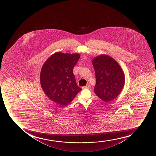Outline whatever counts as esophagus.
Here are the masks:
<instances>
[{
  "label": "esophagus",
  "instance_id": "obj_1",
  "mask_svg": "<svg viewBox=\"0 0 156 156\" xmlns=\"http://www.w3.org/2000/svg\"><path fill=\"white\" fill-rule=\"evenodd\" d=\"M90 87V83H87L85 86H84L83 87V88H88Z\"/></svg>",
  "mask_w": 156,
  "mask_h": 156
}]
</instances>
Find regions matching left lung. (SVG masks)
<instances>
[{
	"instance_id": "left-lung-1",
	"label": "left lung",
	"mask_w": 156,
	"mask_h": 156,
	"mask_svg": "<svg viewBox=\"0 0 156 156\" xmlns=\"http://www.w3.org/2000/svg\"><path fill=\"white\" fill-rule=\"evenodd\" d=\"M92 63L96 77L94 93L105 102L113 100L124 87L123 71L115 60L107 55L94 58Z\"/></svg>"
}]
</instances>
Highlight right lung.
<instances>
[{
	"instance_id": "obj_1",
	"label": "right lung",
	"mask_w": 156,
	"mask_h": 156,
	"mask_svg": "<svg viewBox=\"0 0 156 156\" xmlns=\"http://www.w3.org/2000/svg\"><path fill=\"white\" fill-rule=\"evenodd\" d=\"M79 58L78 54L57 52L44 63L41 70V86L51 100L66 106L81 90L73 73Z\"/></svg>"
}]
</instances>
